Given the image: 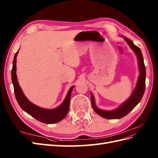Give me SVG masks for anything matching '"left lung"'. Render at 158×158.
Listing matches in <instances>:
<instances>
[{
  "mask_svg": "<svg viewBox=\"0 0 158 158\" xmlns=\"http://www.w3.org/2000/svg\"><path fill=\"white\" fill-rule=\"evenodd\" d=\"M122 37H124V40L128 44L129 47L131 48V49L136 54L138 60V65H139V70L140 73L139 78H138L136 87L135 88L133 93L130 96V97L117 109L113 110H104L98 109L95 105L93 94L92 93L90 94L92 106L94 110L98 114H99L100 116L108 119L121 118L126 116L141 101V100L143 96L145 88V66L143 61V55H142L141 49H139V48H138L137 46L135 45L133 43V41L129 39V38L123 36Z\"/></svg>",
  "mask_w": 158,
  "mask_h": 158,
  "instance_id": "8db88e82",
  "label": "left lung"
}]
</instances>
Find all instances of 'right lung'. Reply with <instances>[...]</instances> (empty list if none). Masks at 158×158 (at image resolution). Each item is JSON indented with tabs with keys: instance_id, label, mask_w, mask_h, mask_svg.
Wrapping results in <instances>:
<instances>
[{
	"instance_id": "1",
	"label": "right lung",
	"mask_w": 158,
	"mask_h": 158,
	"mask_svg": "<svg viewBox=\"0 0 158 158\" xmlns=\"http://www.w3.org/2000/svg\"><path fill=\"white\" fill-rule=\"evenodd\" d=\"M18 52L19 50L14 56L13 68L11 70V78H12V82L14 86L15 97H16L19 106L27 113H28L31 116L37 119V121L44 123L53 124L61 121L66 116L68 112L71 92L74 88V86L70 88L64 102L56 109H47L34 105L32 102H31L24 95L18 82L16 74V62Z\"/></svg>"
}]
</instances>
